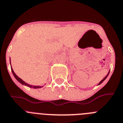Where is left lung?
Here are the masks:
<instances>
[{"mask_svg": "<svg viewBox=\"0 0 123 123\" xmlns=\"http://www.w3.org/2000/svg\"><path fill=\"white\" fill-rule=\"evenodd\" d=\"M109 73H108V74H107V75H106V77H105V78H104V79H102V80H101V81H100V82H99V83H98V85L101 84V83H102V82H103V81H104V80H105V79H106V77H108V75H109Z\"/></svg>", "mask_w": 123, "mask_h": 123, "instance_id": "8db88e82", "label": "left lung"}]
</instances>
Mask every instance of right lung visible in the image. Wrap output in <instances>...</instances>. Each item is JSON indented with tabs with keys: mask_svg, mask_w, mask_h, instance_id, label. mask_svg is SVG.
<instances>
[{
	"mask_svg": "<svg viewBox=\"0 0 123 123\" xmlns=\"http://www.w3.org/2000/svg\"><path fill=\"white\" fill-rule=\"evenodd\" d=\"M11 71H12V74H13V75H14V77H15V78L18 81V82H20V83H21V84L30 87V88H35V89H36V88H41V87H43V86H33V85H31L27 84V83H26V82H24V81L23 80L21 79H20V77H18L17 76L16 74H15V73H14V71H13L12 68L11 69Z\"/></svg>",
	"mask_w": 123,
	"mask_h": 123,
	"instance_id": "obj_1",
	"label": "right lung"
}]
</instances>
